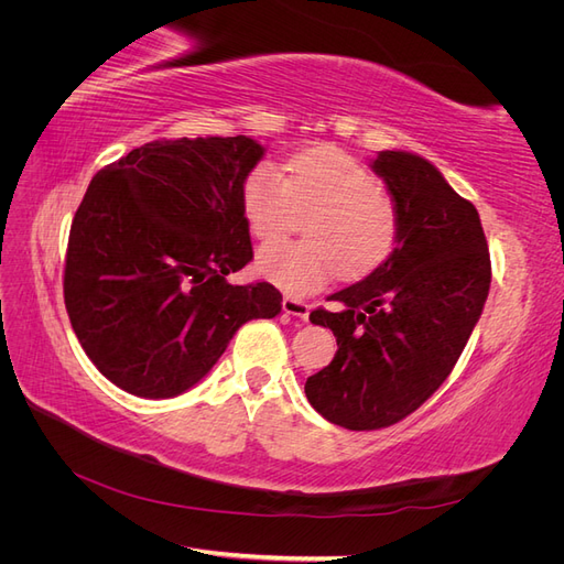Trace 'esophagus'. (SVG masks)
Returning <instances> with one entry per match:
<instances>
[{"label": "esophagus", "mask_w": 564, "mask_h": 564, "mask_svg": "<svg viewBox=\"0 0 564 564\" xmlns=\"http://www.w3.org/2000/svg\"><path fill=\"white\" fill-rule=\"evenodd\" d=\"M282 311H284L286 315H294V317H301V319H308V315H311V305L305 303V301H301V299H296V296H284V299H282Z\"/></svg>", "instance_id": "esophagus-1"}]
</instances>
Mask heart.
<instances>
[{"instance_id":"b5f03b06","label":"heart","mask_w":564,"mask_h":564,"mask_svg":"<svg viewBox=\"0 0 564 564\" xmlns=\"http://www.w3.org/2000/svg\"><path fill=\"white\" fill-rule=\"evenodd\" d=\"M242 212L253 237L268 242L308 214L303 242L259 251V272L289 294H311L336 270L346 278L381 265L398 240V212L365 164L334 148L308 150L289 164L253 166L242 185Z\"/></svg>"}]
</instances>
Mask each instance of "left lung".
<instances>
[{"instance_id":"obj_1","label":"left lung","mask_w":564,"mask_h":564,"mask_svg":"<svg viewBox=\"0 0 564 564\" xmlns=\"http://www.w3.org/2000/svg\"><path fill=\"white\" fill-rule=\"evenodd\" d=\"M371 169L395 202V249L362 282L329 296L336 313H311L334 332L338 350L305 381V395L348 431L388 429L445 383L491 282L477 209L429 160L383 150Z\"/></svg>"}]
</instances>
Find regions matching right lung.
<instances>
[{"label": "right lung", "instance_id": "1", "mask_svg": "<svg viewBox=\"0 0 564 564\" xmlns=\"http://www.w3.org/2000/svg\"><path fill=\"white\" fill-rule=\"evenodd\" d=\"M263 158L247 135L152 141L91 178L67 240L63 296L84 352L148 400L193 388L253 317L268 282L230 284L251 259L242 185Z\"/></svg>", "mask_w": 564, "mask_h": 564}]
</instances>
